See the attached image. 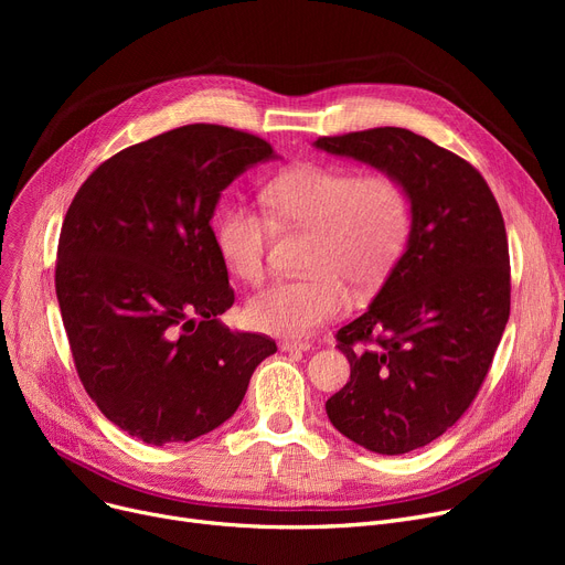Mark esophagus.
I'll return each mask as SVG.
<instances>
[{"instance_id":"1","label":"esophagus","mask_w":565,"mask_h":565,"mask_svg":"<svg viewBox=\"0 0 565 565\" xmlns=\"http://www.w3.org/2000/svg\"><path fill=\"white\" fill-rule=\"evenodd\" d=\"M279 348L281 350H288V352H292V350H309L311 345H309V341H300V339H281L279 341Z\"/></svg>"}]
</instances>
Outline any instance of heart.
<instances>
[{
  "mask_svg": "<svg viewBox=\"0 0 565 565\" xmlns=\"http://www.w3.org/2000/svg\"><path fill=\"white\" fill-rule=\"evenodd\" d=\"M260 199L267 214L245 201L228 203L215 241L228 270L256 284L275 226L313 233L305 258L309 275L265 286L245 307L252 328L281 337H305L341 316L350 302L345 284L375 288L403 254L412 226L409 194L390 173L300 164L273 175Z\"/></svg>",
  "mask_w": 565,
  "mask_h": 565,
  "instance_id": "1",
  "label": "heart"
}]
</instances>
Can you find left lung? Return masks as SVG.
I'll list each match as a JSON object with an SVG mask.
<instances>
[{"mask_svg":"<svg viewBox=\"0 0 565 565\" xmlns=\"http://www.w3.org/2000/svg\"><path fill=\"white\" fill-rule=\"evenodd\" d=\"M316 146L409 194L407 247L371 307L337 332L350 382L324 403L341 435L401 456L447 433L490 371L511 313L507 226L486 178L422 135L371 128Z\"/></svg>","mask_w":565,"mask_h":565,"instance_id":"1","label":"left lung"}]
</instances>
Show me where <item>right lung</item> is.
<instances>
[{
  "instance_id": "obj_1",
  "label": "right lung",
  "mask_w": 565,
  "mask_h": 565,
  "mask_svg": "<svg viewBox=\"0 0 565 565\" xmlns=\"http://www.w3.org/2000/svg\"><path fill=\"white\" fill-rule=\"evenodd\" d=\"M275 158L265 139L192 124L124 148L77 190L54 286L86 394L128 435L162 447L222 426L277 345L231 332L211 220L222 190Z\"/></svg>"
}]
</instances>
